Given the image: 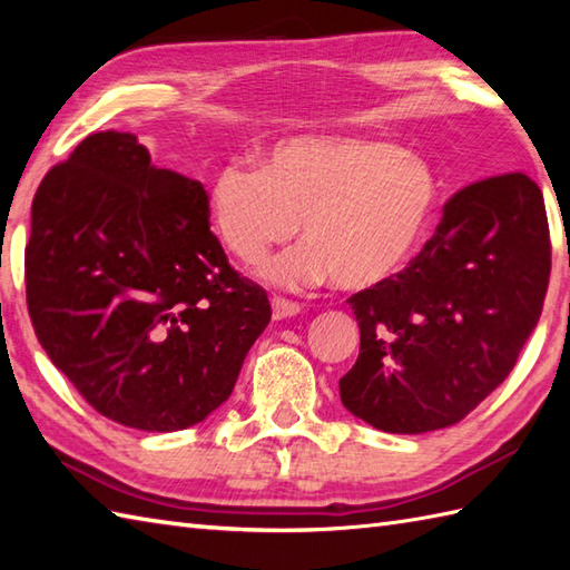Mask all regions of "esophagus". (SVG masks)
<instances>
[{
    "label": "esophagus",
    "mask_w": 570,
    "mask_h": 570,
    "mask_svg": "<svg viewBox=\"0 0 570 570\" xmlns=\"http://www.w3.org/2000/svg\"><path fill=\"white\" fill-rule=\"evenodd\" d=\"M272 313L276 321H284V318H292L296 313H301V304L292 298H284V296H274L272 298Z\"/></svg>",
    "instance_id": "obj_1"
}]
</instances>
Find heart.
<instances>
[{
  "label": "heart",
  "instance_id": "1",
  "mask_svg": "<svg viewBox=\"0 0 570 570\" xmlns=\"http://www.w3.org/2000/svg\"><path fill=\"white\" fill-rule=\"evenodd\" d=\"M439 180L419 154L362 137L276 144L264 164L229 161L210 184L223 245L262 264L304 223L306 247L272 264L278 284L362 292L396 274L426 233Z\"/></svg>",
  "mask_w": 570,
  "mask_h": 570
}]
</instances>
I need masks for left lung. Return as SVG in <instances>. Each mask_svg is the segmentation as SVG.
Instances as JSON below:
<instances>
[{
  "label": "left lung",
  "instance_id": "left-lung-1",
  "mask_svg": "<svg viewBox=\"0 0 570 570\" xmlns=\"http://www.w3.org/2000/svg\"><path fill=\"white\" fill-rule=\"evenodd\" d=\"M549 274L547 205L534 180L512 171L460 188L406 269L347 298L360 355L341 377L345 409L386 433L463 421L512 372Z\"/></svg>",
  "mask_w": 570,
  "mask_h": 570
}]
</instances>
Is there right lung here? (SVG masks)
Masks as SVG:
<instances>
[{
	"label": "right lung",
	"mask_w": 570,
	"mask_h": 570,
	"mask_svg": "<svg viewBox=\"0 0 570 570\" xmlns=\"http://www.w3.org/2000/svg\"><path fill=\"white\" fill-rule=\"evenodd\" d=\"M23 282L53 365L95 411L141 431L220 406L272 321L264 288L210 233L205 188L154 168L125 131L85 137L43 176Z\"/></svg>",
	"instance_id": "right-lung-1"
}]
</instances>
